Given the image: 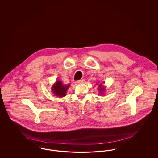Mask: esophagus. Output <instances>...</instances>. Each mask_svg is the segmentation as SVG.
Returning <instances> with one entry per match:
<instances>
[{"mask_svg": "<svg viewBox=\"0 0 158 158\" xmlns=\"http://www.w3.org/2000/svg\"><path fill=\"white\" fill-rule=\"evenodd\" d=\"M85 82V80L84 79H81L80 80H78V81H76V83L77 84H83Z\"/></svg>", "mask_w": 158, "mask_h": 158, "instance_id": "esophagus-1", "label": "esophagus"}]
</instances>
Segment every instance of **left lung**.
Masks as SVG:
<instances>
[{"label": "left lung", "instance_id": "left-lung-1", "mask_svg": "<svg viewBox=\"0 0 158 158\" xmlns=\"http://www.w3.org/2000/svg\"><path fill=\"white\" fill-rule=\"evenodd\" d=\"M104 90H105L104 87L102 85V83H101V84L99 85V86H98V90H99L100 94H102V93H103V92L104 91Z\"/></svg>", "mask_w": 158, "mask_h": 158}]
</instances>
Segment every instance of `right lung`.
I'll use <instances>...</instances> for the list:
<instances>
[{"label":"right lung","mask_w":158,"mask_h":158,"mask_svg":"<svg viewBox=\"0 0 158 158\" xmlns=\"http://www.w3.org/2000/svg\"><path fill=\"white\" fill-rule=\"evenodd\" d=\"M70 84L67 85H63L61 81H56V82L53 84L52 87V90L53 94L58 97H63L66 96L67 90L69 87Z\"/></svg>","instance_id":"right-lung-1"}]
</instances>
